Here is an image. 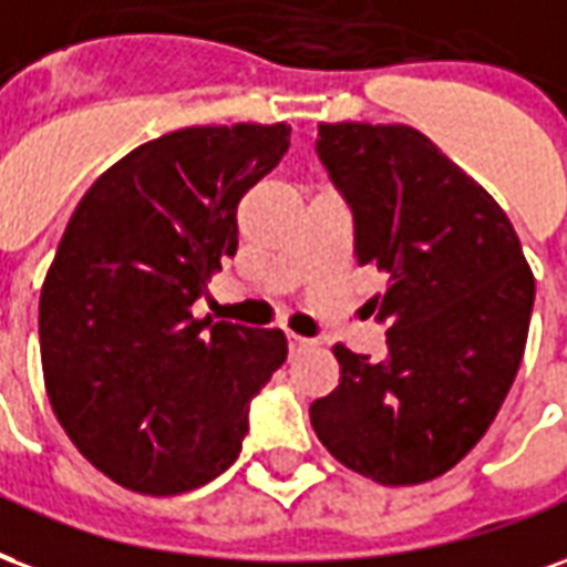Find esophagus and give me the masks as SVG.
<instances>
[{"label":"esophagus","instance_id":"obj_1","mask_svg":"<svg viewBox=\"0 0 567 567\" xmlns=\"http://www.w3.org/2000/svg\"><path fill=\"white\" fill-rule=\"evenodd\" d=\"M289 341V353H299V350H308L313 344L311 338H301V334H287Z\"/></svg>","mask_w":567,"mask_h":567}]
</instances>
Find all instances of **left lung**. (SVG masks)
<instances>
[{
	"label": "left lung",
	"instance_id": "left-lung-1",
	"mask_svg": "<svg viewBox=\"0 0 567 567\" xmlns=\"http://www.w3.org/2000/svg\"><path fill=\"white\" fill-rule=\"evenodd\" d=\"M317 156L353 214L380 362L334 347L341 383L311 425L341 465L383 486L441 477L493 425L526 350L535 278L507 214L423 132L320 123Z\"/></svg>",
	"mask_w": 567,
	"mask_h": 567
}]
</instances>
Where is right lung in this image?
<instances>
[{"label": "right lung", "mask_w": 567, "mask_h": 567, "mask_svg": "<svg viewBox=\"0 0 567 567\" xmlns=\"http://www.w3.org/2000/svg\"><path fill=\"white\" fill-rule=\"evenodd\" d=\"M287 147V123L168 132L111 165L65 226L39 301L44 386L81 456L132 493L229 468L287 359L280 329L193 317L238 250V202Z\"/></svg>", "instance_id": "right-lung-1"}]
</instances>
